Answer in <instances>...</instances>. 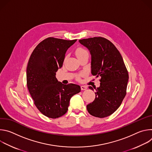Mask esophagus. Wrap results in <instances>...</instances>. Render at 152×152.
<instances>
[{"instance_id": "1", "label": "esophagus", "mask_w": 152, "mask_h": 152, "mask_svg": "<svg viewBox=\"0 0 152 152\" xmlns=\"http://www.w3.org/2000/svg\"><path fill=\"white\" fill-rule=\"evenodd\" d=\"M80 88H81V90H85L87 88V86H85V85H82L80 86Z\"/></svg>"}]
</instances>
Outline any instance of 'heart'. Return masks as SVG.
I'll return each instance as SVG.
<instances>
[{"mask_svg":"<svg viewBox=\"0 0 152 152\" xmlns=\"http://www.w3.org/2000/svg\"><path fill=\"white\" fill-rule=\"evenodd\" d=\"M75 53L77 56V57L78 58H80L86 55H88V51L86 50V49H85L84 48H79L76 49V52H75Z\"/></svg>","mask_w":152,"mask_h":152,"instance_id":"b5f03b06","label":"heart"}]
</instances>
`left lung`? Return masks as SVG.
<instances>
[{
	"mask_svg": "<svg viewBox=\"0 0 152 152\" xmlns=\"http://www.w3.org/2000/svg\"><path fill=\"white\" fill-rule=\"evenodd\" d=\"M91 55V74L100 77L94 100L86 105L93 116L104 118L113 114L121 105L126 94L129 74L123 58L107 39L98 37L79 39ZM89 88L93 90L92 86Z\"/></svg>",
	"mask_w": 152,
	"mask_h": 152,
	"instance_id": "left-lung-1",
	"label": "left lung"
}]
</instances>
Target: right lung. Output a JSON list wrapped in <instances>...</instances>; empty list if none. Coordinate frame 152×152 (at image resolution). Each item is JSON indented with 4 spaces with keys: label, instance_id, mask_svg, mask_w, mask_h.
I'll return each mask as SVG.
<instances>
[{
    "label": "right lung",
    "instance_id": "obj_1",
    "mask_svg": "<svg viewBox=\"0 0 152 152\" xmlns=\"http://www.w3.org/2000/svg\"><path fill=\"white\" fill-rule=\"evenodd\" d=\"M76 40L47 38L36 46L29 58L28 88L37 109L49 118H56L66 114L70 99L80 91L79 85L62 84L55 76L62 67L66 51Z\"/></svg>",
    "mask_w": 152,
    "mask_h": 152
}]
</instances>
